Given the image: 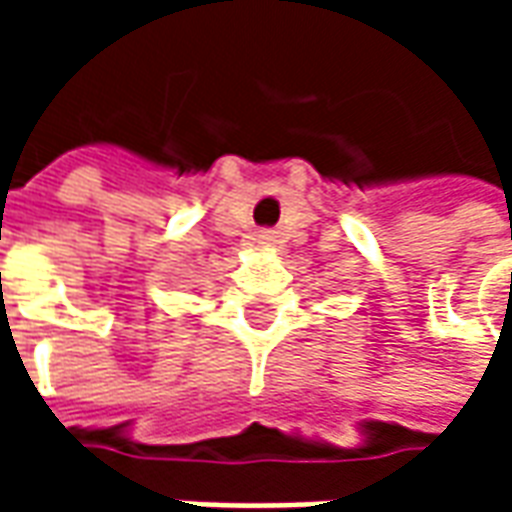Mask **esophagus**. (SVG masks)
<instances>
[{
    "instance_id": "34e87169",
    "label": "esophagus",
    "mask_w": 512,
    "mask_h": 512,
    "mask_svg": "<svg viewBox=\"0 0 512 512\" xmlns=\"http://www.w3.org/2000/svg\"><path fill=\"white\" fill-rule=\"evenodd\" d=\"M274 238H277V235H274V233H260V235H257V244L271 246V244H274Z\"/></svg>"
}]
</instances>
